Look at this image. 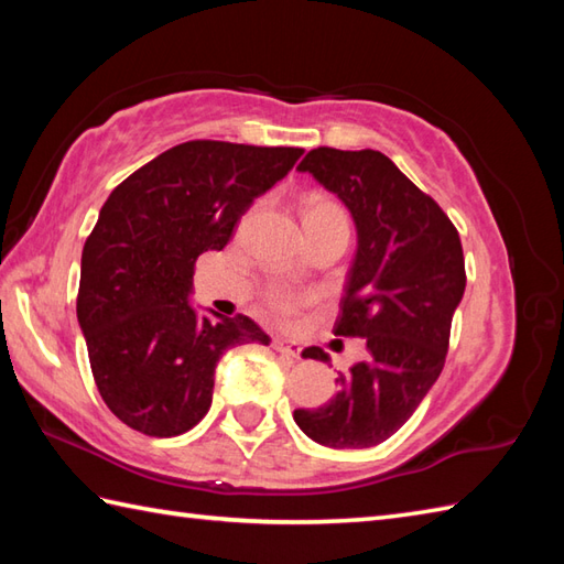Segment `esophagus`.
<instances>
[{"instance_id":"obj_1","label":"esophagus","mask_w":564,"mask_h":564,"mask_svg":"<svg viewBox=\"0 0 564 564\" xmlns=\"http://www.w3.org/2000/svg\"><path fill=\"white\" fill-rule=\"evenodd\" d=\"M273 349L279 351L281 356L291 358V361H295V358L301 356V346H297V344H291V341H285V339H273Z\"/></svg>"}]
</instances>
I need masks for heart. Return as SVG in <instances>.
<instances>
[{
    "mask_svg": "<svg viewBox=\"0 0 564 564\" xmlns=\"http://www.w3.org/2000/svg\"><path fill=\"white\" fill-rule=\"evenodd\" d=\"M315 215H329V218H344V213L339 206H334V203L329 200H310L305 206V218H315ZM269 307L273 310L275 315H279L281 319L291 322L297 313V307H301V303H297V297L291 295V293H283V291H275L269 295Z\"/></svg>",
    "mask_w": 564,
    "mask_h": 564,
    "instance_id": "heart-1",
    "label": "heart"
}]
</instances>
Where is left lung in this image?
Segmentation results:
<instances>
[{
	"label": "left lung",
	"mask_w": 564,
	"mask_h": 564,
	"mask_svg": "<svg viewBox=\"0 0 564 564\" xmlns=\"http://www.w3.org/2000/svg\"><path fill=\"white\" fill-rule=\"evenodd\" d=\"M297 172L337 196L356 225L337 337L366 341V358L337 378L317 410H295L303 434L329 448H370L390 438L446 364L451 319L465 293L458 230L378 150L317 148ZM303 358L327 361L313 346Z\"/></svg>",
	"instance_id": "left-lung-1"
}]
</instances>
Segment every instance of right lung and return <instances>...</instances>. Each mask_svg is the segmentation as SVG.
I'll return each mask as SVG.
<instances>
[{"label": "right lung", "mask_w": 564, "mask_h": 564, "mask_svg": "<svg viewBox=\"0 0 564 564\" xmlns=\"http://www.w3.org/2000/svg\"><path fill=\"white\" fill-rule=\"evenodd\" d=\"M301 154L191 140L140 166L104 203L82 249L77 319L101 398L130 429L160 438L194 429L210 410L220 356L269 346L254 319L198 313L194 263L230 242L254 198Z\"/></svg>", "instance_id": "add662e5"}]
</instances>
